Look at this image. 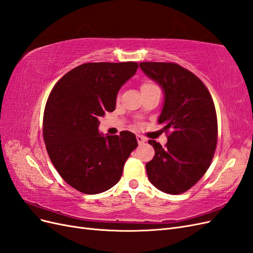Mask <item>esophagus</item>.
Listing matches in <instances>:
<instances>
[{"label": "esophagus", "mask_w": 253, "mask_h": 253, "mask_svg": "<svg viewBox=\"0 0 253 253\" xmlns=\"http://www.w3.org/2000/svg\"><path fill=\"white\" fill-rule=\"evenodd\" d=\"M136 139H137V141H138V144H143L145 142V138L141 135H137Z\"/></svg>", "instance_id": "34e87169"}]
</instances>
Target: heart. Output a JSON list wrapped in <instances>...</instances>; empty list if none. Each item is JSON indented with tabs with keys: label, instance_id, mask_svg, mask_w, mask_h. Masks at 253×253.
<instances>
[{
	"label": "heart",
	"instance_id": "heart-1",
	"mask_svg": "<svg viewBox=\"0 0 253 253\" xmlns=\"http://www.w3.org/2000/svg\"><path fill=\"white\" fill-rule=\"evenodd\" d=\"M154 86H156L155 84H153L151 82H145V83H143L142 85H141V90L142 89H147V88H151V87H154Z\"/></svg>",
	"mask_w": 253,
	"mask_h": 253
}]
</instances>
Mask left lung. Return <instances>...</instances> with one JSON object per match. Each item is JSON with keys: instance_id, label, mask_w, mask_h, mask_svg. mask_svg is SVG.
Masks as SVG:
<instances>
[{"instance_id": "left-lung-1", "label": "left lung", "mask_w": 253, "mask_h": 253, "mask_svg": "<svg viewBox=\"0 0 253 253\" xmlns=\"http://www.w3.org/2000/svg\"><path fill=\"white\" fill-rule=\"evenodd\" d=\"M142 72L157 82L165 100L158 124L171 129L166 147L149 140L155 156L145 165L149 180L168 194L186 192L210 167L216 149L215 106L205 84L176 63L141 62Z\"/></svg>"}]
</instances>
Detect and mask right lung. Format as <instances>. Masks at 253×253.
<instances>
[{"label":"right lung","instance_id":"right-lung-1","mask_svg":"<svg viewBox=\"0 0 253 253\" xmlns=\"http://www.w3.org/2000/svg\"><path fill=\"white\" fill-rule=\"evenodd\" d=\"M138 68L136 62L84 63L51 89L43 118V137L56 170L68 185L98 194L120 180L136 149V136L99 133V118L116 108L119 89Z\"/></svg>","mask_w":253,"mask_h":253}]
</instances>
